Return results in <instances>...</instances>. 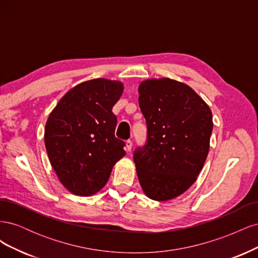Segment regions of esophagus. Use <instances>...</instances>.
Returning a JSON list of instances; mask_svg holds the SVG:
<instances>
[{"label":"esophagus","instance_id":"1","mask_svg":"<svg viewBox=\"0 0 258 258\" xmlns=\"http://www.w3.org/2000/svg\"><path fill=\"white\" fill-rule=\"evenodd\" d=\"M131 148H132V141H131V140H127V141H126V151L130 152Z\"/></svg>","mask_w":258,"mask_h":258}]
</instances>
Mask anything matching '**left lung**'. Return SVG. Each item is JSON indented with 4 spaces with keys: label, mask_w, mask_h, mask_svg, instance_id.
<instances>
[{
    "label": "left lung",
    "mask_w": 258,
    "mask_h": 258,
    "mask_svg": "<svg viewBox=\"0 0 258 258\" xmlns=\"http://www.w3.org/2000/svg\"><path fill=\"white\" fill-rule=\"evenodd\" d=\"M147 140L134 153L140 185L148 198L173 199L195 183L205 165L212 112L189 86L170 79L139 86Z\"/></svg>",
    "instance_id": "left-lung-1"
}]
</instances>
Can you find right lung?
<instances>
[{
	"label": "right lung",
	"mask_w": 258,
	"mask_h": 258,
	"mask_svg": "<svg viewBox=\"0 0 258 258\" xmlns=\"http://www.w3.org/2000/svg\"><path fill=\"white\" fill-rule=\"evenodd\" d=\"M122 91L117 81L84 82L69 90L48 117L46 151L60 182L74 195L91 196L103 188L126 155L124 142L115 137L112 112Z\"/></svg>",
	"instance_id": "1"
}]
</instances>
